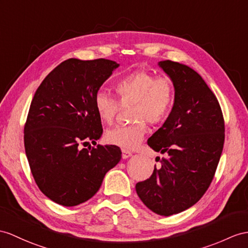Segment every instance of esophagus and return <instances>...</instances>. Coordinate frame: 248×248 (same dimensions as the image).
<instances>
[{"label": "esophagus", "mask_w": 248, "mask_h": 248, "mask_svg": "<svg viewBox=\"0 0 248 248\" xmlns=\"http://www.w3.org/2000/svg\"><path fill=\"white\" fill-rule=\"evenodd\" d=\"M132 154H131V152H129V150H127V149H122V158L123 159H127V158H129V156L131 155Z\"/></svg>", "instance_id": "34e87169"}]
</instances>
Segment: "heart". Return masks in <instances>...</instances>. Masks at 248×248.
Returning <instances> with one entry per match:
<instances>
[{"instance_id":"obj_1","label":"heart","mask_w":248,"mask_h":248,"mask_svg":"<svg viewBox=\"0 0 248 248\" xmlns=\"http://www.w3.org/2000/svg\"><path fill=\"white\" fill-rule=\"evenodd\" d=\"M117 100L105 92L96 93L94 109L102 122L111 124L121 107L131 106L129 120L132 123L108 129L107 143L122 148L137 147L146 135V122L159 124L170 116L176 102V86L168 76H155L137 70L119 78L113 84Z\"/></svg>"}]
</instances>
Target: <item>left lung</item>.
Listing matches in <instances>:
<instances>
[{
  "instance_id": "obj_1",
  "label": "left lung",
  "mask_w": 248,
  "mask_h": 248,
  "mask_svg": "<svg viewBox=\"0 0 248 248\" xmlns=\"http://www.w3.org/2000/svg\"><path fill=\"white\" fill-rule=\"evenodd\" d=\"M159 65L174 83L176 102L147 144L166 156L136 190L150 210L168 217L191 207L208 189L224 145L225 124L218 99L197 71L170 60Z\"/></svg>"
}]
</instances>
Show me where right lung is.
I'll list each match as a JSON object with an SVG mask.
<instances>
[{
    "mask_svg": "<svg viewBox=\"0 0 248 248\" xmlns=\"http://www.w3.org/2000/svg\"><path fill=\"white\" fill-rule=\"evenodd\" d=\"M119 66L106 59H68L35 92L24 126L30 170L40 190L63 206L93 197L106 172L121 160L116 145H93L103 132L95 93Z\"/></svg>",
    "mask_w": 248,
    "mask_h": 248,
    "instance_id": "right-lung-1",
    "label": "right lung"
}]
</instances>
